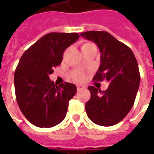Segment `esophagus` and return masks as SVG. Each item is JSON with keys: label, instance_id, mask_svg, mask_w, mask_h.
I'll return each mask as SVG.
<instances>
[{"label": "esophagus", "instance_id": "obj_1", "mask_svg": "<svg viewBox=\"0 0 154 154\" xmlns=\"http://www.w3.org/2000/svg\"><path fill=\"white\" fill-rule=\"evenodd\" d=\"M77 91L82 90V89H85V87H83V86H81V85H77Z\"/></svg>", "mask_w": 154, "mask_h": 154}]
</instances>
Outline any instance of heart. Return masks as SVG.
<instances>
[{
	"mask_svg": "<svg viewBox=\"0 0 154 154\" xmlns=\"http://www.w3.org/2000/svg\"><path fill=\"white\" fill-rule=\"evenodd\" d=\"M91 44H93L90 43V42H86V43L82 44V48L87 47V46H89ZM72 76V78L74 79V81H76V82H83L87 78V75L82 71H74Z\"/></svg>",
	"mask_w": 154,
	"mask_h": 154,
	"instance_id": "b5f03b06",
	"label": "heart"
}]
</instances>
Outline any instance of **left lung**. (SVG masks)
<instances>
[{
  "instance_id": "obj_1",
  "label": "left lung",
  "mask_w": 154,
  "mask_h": 154,
  "mask_svg": "<svg viewBox=\"0 0 154 154\" xmlns=\"http://www.w3.org/2000/svg\"><path fill=\"white\" fill-rule=\"evenodd\" d=\"M81 35L93 41L100 49V65L93 81L109 82L103 91L88 87L91 98L85 106L87 116L98 125H115L127 116L134 103L140 82L137 60L127 45L108 32L87 31Z\"/></svg>"
}]
</instances>
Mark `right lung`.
<instances>
[{"instance_id":"right-lung-1","label":"right lung","mask_w":154,"mask_h":154,"mask_svg":"<svg viewBox=\"0 0 154 154\" xmlns=\"http://www.w3.org/2000/svg\"><path fill=\"white\" fill-rule=\"evenodd\" d=\"M80 37L77 33H48L23 54L14 77L16 100L25 118L40 128H51L66 116L69 100L77 87L49 79L60 65L63 52Z\"/></svg>"}]
</instances>
